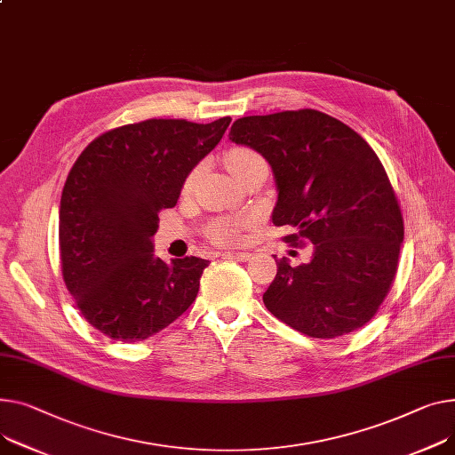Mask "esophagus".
<instances>
[{
  "label": "esophagus",
  "instance_id": "34e87169",
  "mask_svg": "<svg viewBox=\"0 0 455 455\" xmlns=\"http://www.w3.org/2000/svg\"><path fill=\"white\" fill-rule=\"evenodd\" d=\"M223 258L228 259H235V261H249L251 259V252H223Z\"/></svg>",
  "mask_w": 455,
  "mask_h": 455
}]
</instances>
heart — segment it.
Wrapping results in <instances>:
<instances>
[{
    "mask_svg": "<svg viewBox=\"0 0 455 455\" xmlns=\"http://www.w3.org/2000/svg\"><path fill=\"white\" fill-rule=\"evenodd\" d=\"M261 157L256 154L254 149L245 148V146L230 148L225 154V164L234 177L243 170H247L251 164H254ZM190 185H192V177L187 180L185 190H188ZM243 227H245V223L239 220H232V218L218 220L208 227V235L212 241H216V243H220V245H235L241 241V232H243Z\"/></svg>",
    "mask_w": 455,
    "mask_h": 455,
    "instance_id": "heart-1",
    "label": "heart"
}]
</instances>
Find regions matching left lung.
Wrapping results in <instances>:
<instances>
[{"label":"left lung","instance_id":"left-lung-1","mask_svg":"<svg viewBox=\"0 0 455 455\" xmlns=\"http://www.w3.org/2000/svg\"><path fill=\"white\" fill-rule=\"evenodd\" d=\"M230 140L268 161L278 185L275 227L283 241H309V263L276 259L265 307L311 339H337L366 325L397 275L404 221L373 148L316 109L237 118ZM276 258V256H275Z\"/></svg>","mask_w":455,"mask_h":455}]
</instances>
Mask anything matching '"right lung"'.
<instances>
[{"label":"right lung","mask_w":455,"mask_h":455,"mask_svg":"<svg viewBox=\"0 0 455 455\" xmlns=\"http://www.w3.org/2000/svg\"><path fill=\"white\" fill-rule=\"evenodd\" d=\"M230 120L148 118L102 133L75 161L60 201L62 276L82 316L108 339L146 340L194 304L210 261L166 263L151 235Z\"/></svg>","instance_id":"1"}]
</instances>
